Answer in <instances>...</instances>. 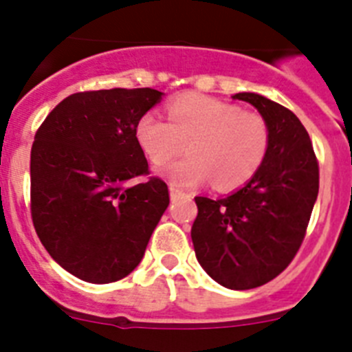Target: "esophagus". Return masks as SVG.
Here are the masks:
<instances>
[{"label":"esophagus","instance_id":"34e87169","mask_svg":"<svg viewBox=\"0 0 352 352\" xmlns=\"http://www.w3.org/2000/svg\"><path fill=\"white\" fill-rule=\"evenodd\" d=\"M169 192H170V199H173V201H174V199H178L179 195H185V192L179 190V188H176L174 185L169 186Z\"/></svg>","mask_w":352,"mask_h":352}]
</instances>
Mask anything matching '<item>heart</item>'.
I'll use <instances>...</instances> for the list:
<instances>
[{"label":"heart","instance_id":"obj_1","mask_svg":"<svg viewBox=\"0 0 352 352\" xmlns=\"http://www.w3.org/2000/svg\"><path fill=\"white\" fill-rule=\"evenodd\" d=\"M167 121L148 113L138 121L135 139L153 166L173 185L195 186L211 178L214 188L234 190L247 185L270 149V126L259 113L206 95H182L167 104Z\"/></svg>","mask_w":352,"mask_h":352}]
</instances>
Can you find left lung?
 <instances>
[{
    "label": "left lung",
    "instance_id": "left-lung-1",
    "mask_svg": "<svg viewBox=\"0 0 352 352\" xmlns=\"http://www.w3.org/2000/svg\"><path fill=\"white\" fill-rule=\"evenodd\" d=\"M252 104L270 126V149L257 174L229 197H195V257L220 285L236 291L273 280L287 268L307 234L319 194V164L296 114L257 93Z\"/></svg>",
    "mask_w": 352,
    "mask_h": 352
}]
</instances>
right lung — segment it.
<instances>
[{
  "label": "right lung",
  "instance_id": "add662e5",
  "mask_svg": "<svg viewBox=\"0 0 352 352\" xmlns=\"http://www.w3.org/2000/svg\"><path fill=\"white\" fill-rule=\"evenodd\" d=\"M151 88L80 91L52 109L31 148V219L45 250L91 284L125 278L169 206L166 182L148 176L138 121L160 102Z\"/></svg>",
  "mask_w": 352,
  "mask_h": 352
}]
</instances>
